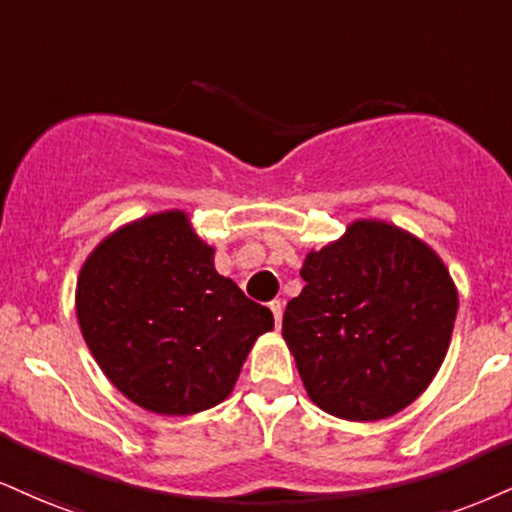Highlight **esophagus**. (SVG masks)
Wrapping results in <instances>:
<instances>
[{
	"label": "esophagus",
	"mask_w": 512,
	"mask_h": 512,
	"mask_svg": "<svg viewBox=\"0 0 512 512\" xmlns=\"http://www.w3.org/2000/svg\"><path fill=\"white\" fill-rule=\"evenodd\" d=\"M269 310H272L276 326H281V317H283V303H281V300H272V303H269Z\"/></svg>",
	"instance_id": "34e87169"
}]
</instances>
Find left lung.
<instances>
[{"instance_id": "8db88e82", "label": "left lung", "mask_w": 512, "mask_h": 512, "mask_svg": "<svg viewBox=\"0 0 512 512\" xmlns=\"http://www.w3.org/2000/svg\"><path fill=\"white\" fill-rule=\"evenodd\" d=\"M305 288L283 312V338L307 396L329 415L384 420L432 384L458 291L439 255L384 221H355L310 252Z\"/></svg>"}]
</instances>
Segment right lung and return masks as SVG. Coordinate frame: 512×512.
<instances>
[{
    "label": "right lung",
    "instance_id": "right-lung-1",
    "mask_svg": "<svg viewBox=\"0 0 512 512\" xmlns=\"http://www.w3.org/2000/svg\"><path fill=\"white\" fill-rule=\"evenodd\" d=\"M85 343L128 400L157 415L214 408L236 384L274 315L214 269V250L183 212H162L104 238L76 288Z\"/></svg>",
    "mask_w": 512,
    "mask_h": 512
}]
</instances>
